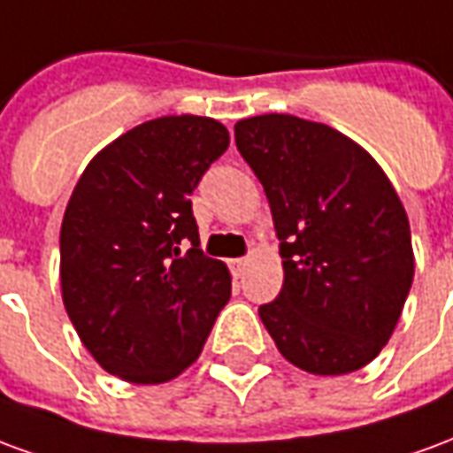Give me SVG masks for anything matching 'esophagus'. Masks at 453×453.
Returning <instances> with one entry per match:
<instances>
[{"label":"esophagus","instance_id":"esophagus-1","mask_svg":"<svg viewBox=\"0 0 453 453\" xmlns=\"http://www.w3.org/2000/svg\"><path fill=\"white\" fill-rule=\"evenodd\" d=\"M227 266H230V272H233V276H240V274H242V272H245L247 259H242V257H237V259H227Z\"/></svg>","mask_w":453,"mask_h":453}]
</instances>
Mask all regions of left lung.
<instances>
[{
	"label": "left lung",
	"mask_w": 453,
	"mask_h": 453,
	"mask_svg": "<svg viewBox=\"0 0 453 453\" xmlns=\"http://www.w3.org/2000/svg\"><path fill=\"white\" fill-rule=\"evenodd\" d=\"M235 142L281 240V294L259 305L276 349L315 376L366 366L415 276L408 213L386 172L340 130L288 113L237 120Z\"/></svg>",
	"instance_id": "8db88e82"
}]
</instances>
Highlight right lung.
Masks as SVG:
<instances>
[{
  "label": "right lung",
  "instance_id": "add662e5",
  "mask_svg": "<svg viewBox=\"0 0 453 453\" xmlns=\"http://www.w3.org/2000/svg\"><path fill=\"white\" fill-rule=\"evenodd\" d=\"M227 145L216 119L145 120L94 155L67 201L65 311L96 364L119 379H177L230 298V272L203 255L188 201Z\"/></svg>",
  "mask_w": 453,
  "mask_h": 453
}]
</instances>
